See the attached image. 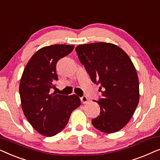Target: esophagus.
Here are the masks:
<instances>
[{
	"mask_svg": "<svg viewBox=\"0 0 160 160\" xmlns=\"http://www.w3.org/2000/svg\"><path fill=\"white\" fill-rule=\"evenodd\" d=\"M89 98L87 97V96H82V98H81V101H82V103H87V102H89Z\"/></svg>",
	"mask_w": 160,
	"mask_h": 160,
	"instance_id": "esophagus-1",
	"label": "esophagus"
}]
</instances>
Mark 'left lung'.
<instances>
[{
    "label": "left lung",
    "mask_w": 160,
    "mask_h": 160,
    "mask_svg": "<svg viewBox=\"0 0 160 160\" xmlns=\"http://www.w3.org/2000/svg\"><path fill=\"white\" fill-rule=\"evenodd\" d=\"M76 51L91 80L102 90L96 101L100 115L92 124L102 132H117L128 123L139 102L138 78L132 61L113 43L78 45Z\"/></svg>",
    "instance_id": "8db88e82"
}]
</instances>
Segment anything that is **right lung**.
I'll list each match as a JSON object with an SVG mask.
<instances>
[{
    "label": "right lung",
    "mask_w": 160,
    "mask_h": 160,
    "mask_svg": "<svg viewBox=\"0 0 160 160\" xmlns=\"http://www.w3.org/2000/svg\"><path fill=\"white\" fill-rule=\"evenodd\" d=\"M73 49L74 46L65 44L43 47L33 54L22 76L19 95L24 114L32 128L45 136L61 132L73 111L81 105L76 95L50 94L58 80L57 63Z\"/></svg>",
    "instance_id": "obj_1"
}]
</instances>
